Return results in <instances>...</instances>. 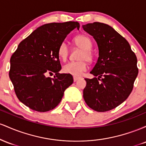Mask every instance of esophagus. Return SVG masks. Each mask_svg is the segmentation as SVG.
<instances>
[{
	"instance_id": "34e87169",
	"label": "esophagus",
	"mask_w": 146,
	"mask_h": 146,
	"mask_svg": "<svg viewBox=\"0 0 146 146\" xmlns=\"http://www.w3.org/2000/svg\"><path fill=\"white\" fill-rule=\"evenodd\" d=\"M79 79H80V78H78V77H73V81H74V82L78 81Z\"/></svg>"
}]
</instances>
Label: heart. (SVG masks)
Wrapping results in <instances>:
<instances>
[{
  "instance_id": "heart-1",
  "label": "heart",
  "mask_w": 146,
  "mask_h": 146,
  "mask_svg": "<svg viewBox=\"0 0 146 146\" xmlns=\"http://www.w3.org/2000/svg\"><path fill=\"white\" fill-rule=\"evenodd\" d=\"M75 44L79 48H82L78 59L76 62H70L63 66V71L65 73L79 77L87 69V61H91L93 58V52L91 51L93 43L89 37L85 35H79L73 40ZM69 48L65 42H62L58 47V56L62 60L67 58Z\"/></svg>"
}]
</instances>
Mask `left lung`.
I'll return each mask as SVG.
<instances>
[{
    "instance_id": "left-lung-1",
    "label": "left lung",
    "mask_w": 146,
    "mask_h": 146,
    "mask_svg": "<svg viewBox=\"0 0 146 146\" xmlns=\"http://www.w3.org/2000/svg\"><path fill=\"white\" fill-rule=\"evenodd\" d=\"M82 28L94 38L99 48L98 62L90 72L98 78L85 79L84 99L95 111H108L132 92L139 71L136 55L128 42L109 25L95 22Z\"/></svg>"
}]
</instances>
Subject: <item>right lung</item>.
Segmentation results:
<instances>
[{
    "label": "right lung",
    "instance_id": "1",
    "mask_svg": "<svg viewBox=\"0 0 146 146\" xmlns=\"http://www.w3.org/2000/svg\"><path fill=\"white\" fill-rule=\"evenodd\" d=\"M78 22L42 25L21 42L10 59L9 78L18 100L38 112L53 109L73 82L71 75L60 74L58 47ZM56 73L53 78L46 76Z\"/></svg>",
    "mask_w": 146,
    "mask_h": 146
}]
</instances>
